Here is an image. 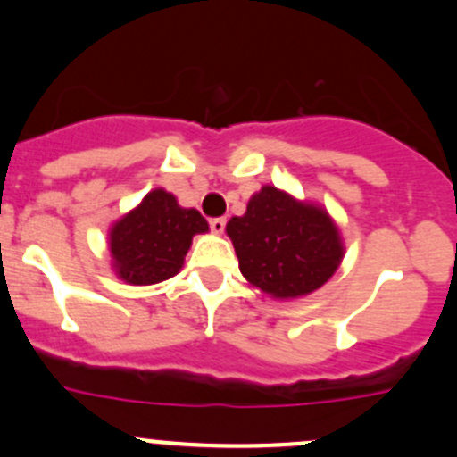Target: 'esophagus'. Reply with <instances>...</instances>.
Segmentation results:
<instances>
[{
  "label": "esophagus",
  "instance_id": "esophagus-1",
  "mask_svg": "<svg viewBox=\"0 0 457 457\" xmlns=\"http://www.w3.org/2000/svg\"><path fill=\"white\" fill-rule=\"evenodd\" d=\"M209 224H211V230H213L215 235L224 233V228H227V220L224 218H213Z\"/></svg>",
  "mask_w": 457,
  "mask_h": 457
}]
</instances>
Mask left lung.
<instances>
[{
	"mask_svg": "<svg viewBox=\"0 0 457 457\" xmlns=\"http://www.w3.org/2000/svg\"><path fill=\"white\" fill-rule=\"evenodd\" d=\"M227 235L242 275L275 299L314 293L343 260L341 235L328 211L275 187H262L246 213L230 218Z\"/></svg>",
	"mask_w": 457,
	"mask_h": 457,
	"instance_id": "obj_1",
	"label": "left lung"
}]
</instances>
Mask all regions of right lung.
<instances>
[{"mask_svg":"<svg viewBox=\"0 0 457 457\" xmlns=\"http://www.w3.org/2000/svg\"><path fill=\"white\" fill-rule=\"evenodd\" d=\"M200 211L182 209L164 189H154L110 228V253L120 279L149 286L171 279L185 263L191 239L206 233Z\"/></svg>","mask_w":457,"mask_h":457,"instance_id":"1","label":"right lung"}]
</instances>
